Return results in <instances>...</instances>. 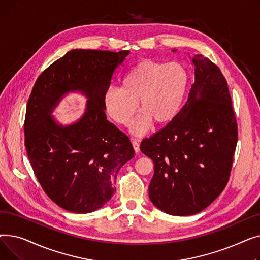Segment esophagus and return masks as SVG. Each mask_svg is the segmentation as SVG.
<instances>
[{
  "instance_id": "esophagus-1",
  "label": "esophagus",
  "mask_w": 260,
  "mask_h": 260,
  "mask_svg": "<svg viewBox=\"0 0 260 260\" xmlns=\"http://www.w3.org/2000/svg\"><path fill=\"white\" fill-rule=\"evenodd\" d=\"M132 143H133V146H134V149L136 153H139L140 152V143L137 139H133L132 140Z\"/></svg>"
}]
</instances>
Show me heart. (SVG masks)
<instances>
[{"label": "heart", "instance_id": "b5f03b06", "mask_svg": "<svg viewBox=\"0 0 260 260\" xmlns=\"http://www.w3.org/2000/svg\"><path fill=\"white\" fill-rule=\"evenodd\" d=\"M187 81L186 70L180 63L141 61L122 77L121 86H109L104 91V111L118 124L125 125L140 103L142 109L132 122L131 131L141 135L151 126L153 119L166 123L176 117Z\"/></svg>", "mask_w": 260, "mask_h": 260}]
</instances>
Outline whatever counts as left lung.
Wrapping results in <instances>:
<instances>
[{
    "label": "left lung",
    "mask_w": 260,
    "mask_h": 260,
    "mask_svg": "<svg viewBox=\"0 0 260 260\" xmlns=\"http://www.w3.org/2000/svg\"><path fill=\"white\" fill-rule=\"evenodd\" d=\"M192 64L195 82L186 103L165 128L140 145L154 162L149 199L174 216L197 214L221 194L237 144L225 78L202 54H194Z\"/></svg>",
    "instance_id": "obj_1"
}]
</instances>
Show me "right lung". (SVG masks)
I'll return each instance as SVG.
<instances>
[{
    "instance_id": "add662e5",
    "label": "right lung",
    "mask_w": 260,
    "mask_h": 260,
    "mask_svg": "<svg viewBox=\"0 0 260 260\" xmlns=\"http://www.w3.org/2000/svg\"><path fill=\"white\" fill-rule=\"evenodd\" d=\"M129 50L73 49L39 76L26 107L25 146L48 197L73 213L102 208L116 192V177L135 151L127 136L106 119L102 103L116 68ZM88 99L76 122L63 126L51 114L64 95Z\"/></svg>"
}]
</instances>
